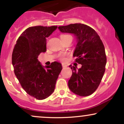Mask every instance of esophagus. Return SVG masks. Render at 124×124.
I'll return each mask as SVG.
<instances>
[{
    "instance_id": "esophagus-1",
    "label": "esophagus",
    "mask_w": 124,
    "mask_h": 124,
    "mask_svg": "<svg viewBox=\"0 0 124 124\" xmlns=\"http://www.w3.org/2000/svg\"><path fill=\"white\" fill-rule=\"evenodd\" d=\"M66 66H67L66 65H62V68H65Z\"/></svg>"
}]
</instances>
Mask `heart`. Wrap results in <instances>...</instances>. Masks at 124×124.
Listing matches in <instances>:
<instances>
[{
    "instance_id": "obj_1",
    "label": "heart",
    "mask_w": 124,
    "mask_h": 124,
    "mask_svg": "<svg viewBox=\"0 0 124 124\" xmlns=\"http://www.w3.org/2000/svg\"><path fill=\"white\" fill-rule=\"evenodd\" d=\"M68 36H70L69 35H61V38H63V37H68ZM65 54H60L59 55V59H60L61 61H64L65 60Z\"/></svg>"
}]
</instances>
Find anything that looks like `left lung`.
<instances>
[{"label":"left lung","instance_id":"obj_1","mask_svg":"<svg viewBox=\"0 0 124 124\" xmlns=\"http://www.w3.org/2000/svg\"><path fill=\"white\" fill-rule=\"evenodd\" d=\"M58 28L62 32L72 33L78 44L73 53L75 62L82 65L80 69L69 67L72 75L68 86L73 93L80 96L93 94L99 87L106 70L107 58L101 39L94 30L86 24H70Z\"/></svg>","mask_w":124,"mask_h":124}]
</instances>
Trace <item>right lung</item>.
<instances>
[{"instance_id":"add662e5","label":"right lung","mask_w":124,"mask_h":124,"mask_svg":"<svg viewBox=\"0 0 124 124\" xmlns=\"http://www.w3.org/2000/svg\"><path fill=\"white\" fill-rule=\"evenodd\" d=\"M57 26L31 27L23 32L12 53V64L16 76L26 93L38 100L47 98L54 92L62 65L54 62L42 66L38 56L46 52V38Z\"/></svg>"}]
</instances>
